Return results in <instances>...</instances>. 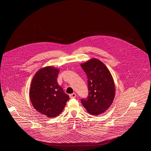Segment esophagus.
Here are the masks:
<instances>
[{"label": "esophagus", "instance_id": "esophagus-1", "mask_svg": "<svg viewBox=\"0 0 151 151\" xmlns=\"http://www.w3.org/2000/svg\"><path fill=\"white\" fill-rule=\"evenodd\" d=\"M76 97V94L75 93H73L70 95V98H71V99L72 98H75Z\"/></svg>", "mask_w": 151, "mask_h": 151}]
</instances>
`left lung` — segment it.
Instances as JSON below:
<instances>
[{"mask_svg":"<svg viewBox=\"0 0 151 151\" xmlns=\"http://www.w3.org/2000/svg\"><path fill=\"white\" fill-rule=\"evenodd\" d=\"M81 67L87 77L88 90L87 98L81 99V102L89 114H102L114 101L115 88L112 77L105 64L95 58Z\"/></svg>","mask_w":151,"mask_h":151,"instance_id":"1","label":"left lung"}]
</instances>
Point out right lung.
Segmentation results:
<instances>
[{
	"label": "right lung",
	"mask_w": 151,
	"mask_h": 151,
	"mask_svg": "<svg viewBox=\"0 0 151 151\" xmlns=\"http://www.w3.org/2000/svg\"><path fill=\"white\" fill-rule=\"evenodd\" d=\"M59 71L52 67L40 69L33 78L29 90L33 107L47 117L61 114L70 99L57 82Z\"/></svg>",
	"instance_id": "add662e5"
}]
</instances>
